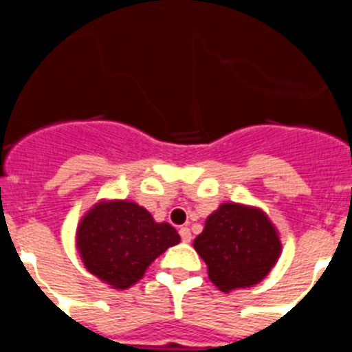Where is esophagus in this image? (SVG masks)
Returning <instances> with one entry per match:
<instances>
[{
	"label": "esophagus",
	"mask_w": 352,
	"mask_h": 352,
	"mask_svg": "<svg viewBox=\"0 0 352 352\" xmlns=\"http://www.w3.org/2000/svg\"><path fill=\"white\" fill-rule=\"evenodd\" d=\"M180 233V239H182V242H191V231H189V228H180L179 230Z\"/></svg>",
	"instance_id": "1"
}]
</instances>
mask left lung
Segmentation results:
<instances>
[{
    "instance_id": "1",
    "label": "left lung",
    "mask_w": 352,
    "mask_h": 352,
    "mask_svg": "<svg viewBox=\"0 0 352 352\" xmlns=\"http://www.w3.org/2000/svg\"><path fill=\"white\" fill-rule=\"evenodd\" d=\"M192 245L223 293L261 283L283 252L270 217L261 208L233 201L208 215Z\"/></svg>"
}]
</instances>
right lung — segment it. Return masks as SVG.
I'll use <instances>...</instances> for the list:
<instances>
[{"mask_svg": "<svg viewBox=\"0 0 352 352\" xmlns=\"http://www.w3.org/2000/svg\"><path fill=\"white\" fill-rule=\"evenodd\" d=\"M180 235L168 223L129 199H100L77 226V251L84 267L112 289H128L148 265Z\"/></svg>", "mask_w": 352, "mask_h": 352, "instance_id": "right-lung-1", "label": "right lung"}]
</instances>
